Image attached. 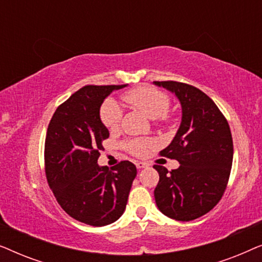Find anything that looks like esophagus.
I'll return each instance as SVG.
<instances>
[{"label": "esophagus", "instance_id": "esophagus-1", "mask_svg": "<svg viewBox=\"0 0 262 262\" xmlns=\"http://www.w3.org/2000/svg\"><path fill=\"white\" fill-rule=\"evenodd\" d=\"M146 166H148V164H146L145 162H141V161H137V162H136V167H137L138 169H142V168H145Z\"/></svg>", "mask_w": 262, "mask_h": 262}]
</instances>
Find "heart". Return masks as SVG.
<instances>
[{"instance_id":"b5f03b06","label":"heart","mask_w":262,"mask_h":262,"mask_svg":"<svg viewBox=\"0 0 262 262\" xmlns=\"http://www.w3.org/2000/svg\"><path fill=\"white\" fill-rule=\"evenodd\" d=\"M127 105L141 111L150 119H155L157 125L167 126L173 121V113L168 108L170 99L166 92L154 87H138L131 89L123 95ZM123 111L114 100H106L100 108V119L107 130L113 132L119 127ZM150 142L144 139H127L124 148L131 155L142 156L149 148Z\"/></svg>"}]
</instances>
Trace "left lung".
Wrapping results in <instances>:
<instances>
[{
  "instance_id": "obj_1",
  "label": "left lung",
  "mask_w": 262,
  "mask_h": 262,
  "mask_svg": "<svg viewBox=\"0 0 262 262\" xmlns=\"http://www.w3.org/2000/svg\"><path fill=\"white\" fill-rule=\"evenodd\" d=\"M180 100L182 121L173 142L161 156L179 161L168 171L155 164L160 181L155 194L161 212L188 222L210 212L220 203L230 177L234 145L227 118L200 89L178 81H155Z\"/></svg>"
}]
</instances>
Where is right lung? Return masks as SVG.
Here are the masks:
<instances>
[{
  "label": "right lung",
  "instance_id": "obj_1",
  "mask_svg": "<svg viewBox=\"0 0 262 262\" xmlns=\"http://www.w3.org/2000/svg\"><path fill=\"white\" fill-rule=\"evenodd\" d=\"M125 84H88L57 107L45 138L48 184L60 207L74 220L93 227L116 222L124 213L137 175L130 161L108 170L98 166L110 132L100 120V106Z\"/></svg>",
  "mask_w": 262,
  "mask_h": 262
}]
</instances>
